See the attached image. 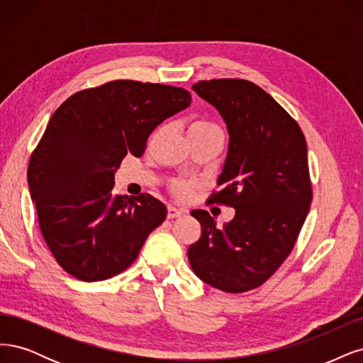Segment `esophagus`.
Returning a JSON list of instances; mask_svg holds the SVG:
<instances>
[{
    "label": "esophagus",
    "instance_id": "34e87169",
    "mask_svg": "<svg viewBox=\"0 0 363 363\" xmlns=\"http://www.w3.org/2000/svg\"><path fill=\"white\" fill-rule=\"evenodd\" d=\"M185 209H182V208H177V206H169V209H167V217L169 218H177V217H182V216H185Z\"/></svg>",
    "mask_w": 363,
    "mask_h": 363
}]
</instances>
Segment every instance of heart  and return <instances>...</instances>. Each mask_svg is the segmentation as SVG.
<instances>
[{
    "label": "heart",
    "mask_w": 363,
    "mask_h": 363,
    "mask_svg": "<svg viewBox=\"0 0 363 363\" xmlns=\"http://www.w3.org/2000/svg\"><path fill=\"white\" fill-rule=\"evenodd\" d=\"M211 130H218V126L211 122H206V121H196L191 123L189 131H211ZM177 191L179 196H189L190 185L186 182H179V184H177Z\"/></svg>",
    "instance_id": "1"
}]
</instances>
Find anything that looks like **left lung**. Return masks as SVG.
Returning <instances> with one entry per match:
<instances>
[{"label": "left lung", "instance_id": "8db88e82", "mask_svg": "<svg viewBox=\"0 0 363 363\" xmlns=\"http://www.w3.org/2000/svg\"><path fill=\"white\" fill-rule=\"evenodd\" d=\"M193 90L226 123L221 190L209 202L232 206L235 217L217 228L206 211L194 209L202 235L189 247V261L205 284L237 294L262 285L294 247L312 201L306 140L298 123L250 81H199Z\"/></svg>", "mask_w": 363, "mask_h": 363}]
</instances>
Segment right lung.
Segmentation results:
<instances>
[{"instance_id":"obj_1","label":"right lung","mask_w":363,"mask_h":363,"mask_svg":"<svg viewBox=\"0 0 363 363\" xmlns=\"http://www.w3.org/2000/svg\"><path fill=\"white\" fill-rule=\"evenodd\" d=\"M191 104L181 87L111 81L78 91L51 116L28 166L42 235L65 272L98 282L130 267L167 208L150 194L114 196V173Z\"/></svg>"}]
</instances>
